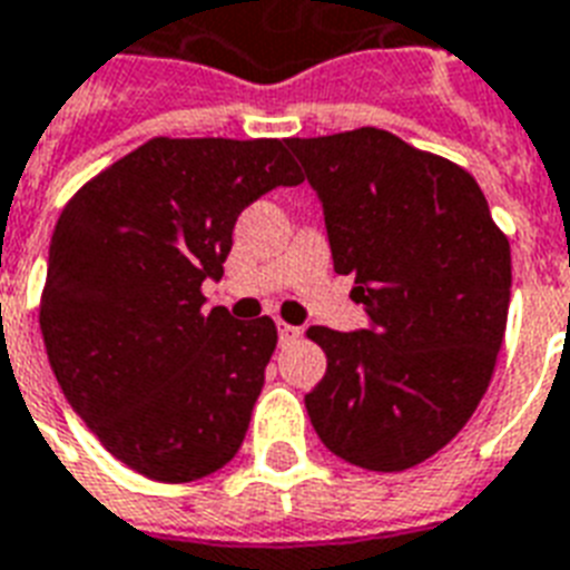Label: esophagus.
<instances>
[{
	"label": "esophagus",
	"mask_w": 570,
	"mask_h": 570,
	"mask_svg": "<svg viewBox=\"0 0 570 570\" xmlns=\"http://www.w3.org/2000/svg\"><path fill=\"white\" fill-rule=\"evenodd\" d=\"M277 334H281V343H293L295 337H302V328L289 323H277Z\"/></svg>",
	"instance_id": "esophagus-1"
}]
</instances>
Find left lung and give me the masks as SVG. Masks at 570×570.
Returning <instances> with one entry per match:
<instances>
[{
	"label": "left lung",
	"instance_id": "left-lung-1",
	"mask_svg": "<svg viewBox=\"0 0 570 570\" xmlns=\"http://www.w3.org/2000/svg\"><path fill=\"white\" fill-rule=\"evenodd\" d=\"M323 199L334 272L371 328L311 325L328 367L304 406L332 454L403 472L445 449L484 397L511 302V245L478 181L382 128L293 137Z\"/></svg>",
	"mask_w": 570,
	"mask_h": 570
}]
</instances>
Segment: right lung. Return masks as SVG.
<instances>
[{
  "mask_svg": "<svg viewBox=\"0 0 570 570\" xmlns=\"http://www.w3.org/2000/svg\"><path fill=\"white\" fill-rule=\"evenodd\" d=\"M304 181L286 140L151 137L56 220L41 293L47 358L112 458L185 484L227 466L277 346L268 316L203 311L254 199Z\"/></svg>",
  "mask_w": 570,
  "mask_h": 570,
  "instance_id": "obj_1",
  "label": "right lung"
}]
</instances>
